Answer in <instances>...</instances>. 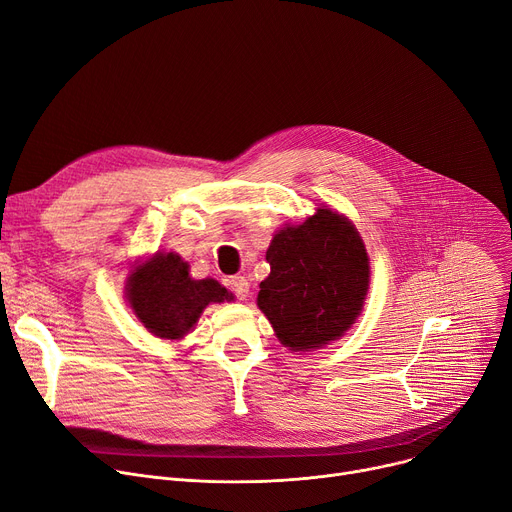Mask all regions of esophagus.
Listing matches in <instances>:
<instances>
[{"label":"esophagus","mask_w":512,"mask_h":512,"mask_svg":"<svg viewBox=\"0 0 512 512\" xmlns=\"http://www.w3.org/2000/svg\"><path fill=\"white\" fill-rule=\"evenodd\" d=\"M229 291L238 297V299H246L248 297V291H250V285L246 281V277H231L229 279Z\"/></svg>","instance_id":"esophagus-1"}]
</instances>
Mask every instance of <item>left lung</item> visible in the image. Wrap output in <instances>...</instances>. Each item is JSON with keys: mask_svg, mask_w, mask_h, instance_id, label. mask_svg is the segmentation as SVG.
Listing matches in <instances>:
<instances>
[{"mask_svg": "<svg viewBox=\"0 0 512 512\" xmlns=\"http://www.w3.org/2000/svg\"><path fill=\"white\" fill-rule=\"evenodd\" d=\"M270 274L258 307L291 350L320 348L357 320L369 289V258L346 217L318 209L281 229L266 252Z\"/></svg>", "mask_w": 512, "mask_h": 512, "instance_id": "obj_1", "label": "left lung"}]
</instances>
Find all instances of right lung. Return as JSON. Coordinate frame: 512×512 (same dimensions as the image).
Wrapping results in <instances>:
<instances>
[{
	"instance_id": "add662e5",
	"label": "right lung",
	"mask_w": 512,
	"mask_h": 512,
	"mask_svg": "<svg viewBox=\"0 0 512 512\" xmlns=\"http://www.w3.org/2000/svg\"><path fill=\"white\" fill-rule=\"evenodd\" d=\"M127 297L151 334L174 340L190 332L209 303L231 299V293L213 279H190L188 264L170 252L137 266Z\"/></svg>"
}]
</instances>
